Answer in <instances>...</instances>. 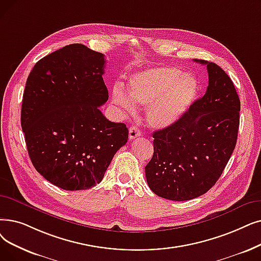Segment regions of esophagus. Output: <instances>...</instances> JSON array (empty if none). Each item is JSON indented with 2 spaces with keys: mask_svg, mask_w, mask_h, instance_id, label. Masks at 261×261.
<instances>
[{
  "mask_svg": "<svg viewBox=\"0 0 261 261\" xmlns=\"http://www.w3.org/2000/svg\"><path fill=\"white\" fill-rule=\"evenodd\" d=\"M141 134H142V131L138 127L133 126L129 129V139L130 140H134V139L141 137Z\"/></svg>",
  "mask_w": 261,
  "mask_h": 261,
  "instance_id": "obj_1",
  "label": "esophagus"
}]
</instances>
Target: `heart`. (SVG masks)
I'll use <instances>...</instances> for the list:
<instances>
[{
	"label": "heart",
	"instance_id": "heart-1",
	"mask_svg": "<svg viewBox=\"0 0 261 261\" xmlns=\"http://www.w3.org/2000/svg\"><path fill=\"white\" fill-rule=\"evenodd\" d=\"M128 87L130 97L121 87H114V102L130 114L134 113V103L148 107L146 117L149 126L163 129L187 114L199 94L200 84L194 73L175 66H159L132 75Z\"/></svg>",
	"mask_w": 261,
	"mask_h": 261
}]
</instances>
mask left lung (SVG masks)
<instances>
[{"label":"left lung","mask_w":261,"mask_h":261,"mask_svg":"<svg viewBox=\"0 0 261 261\" xmlns=\"http://www.w3.org/2000/svg\"><path fill=\"white\" fill-rule=\"evenodd\" d=\"M207 65L209 85L187 114L156 130L153 155L145 167L150 190L169 200L196 198L215 185L236 147L240 100L228 76L215 63Z\"/></svg>","instance_id":"obj_1"}]
</instances>
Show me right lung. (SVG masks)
<instances>
[{
  "label": "right lung",
  "instance_id": "add662e5",
  "mask_svg": "<svg viewBox=\"0 0 261 261\" xmlns=\"http://www.w3.org/2000/svg\"><path fill=\"white\" fill-rule=\"evenodd\" d=\"M105 55L73 43L44 56L32 69L21 108V127L36 171L67 191L103 179L113 156L128 142L122 122L99 107L109 99Z\"/></svg>",
  "mask_w": 261,
  "mask_h": 261
}]
</instances>
